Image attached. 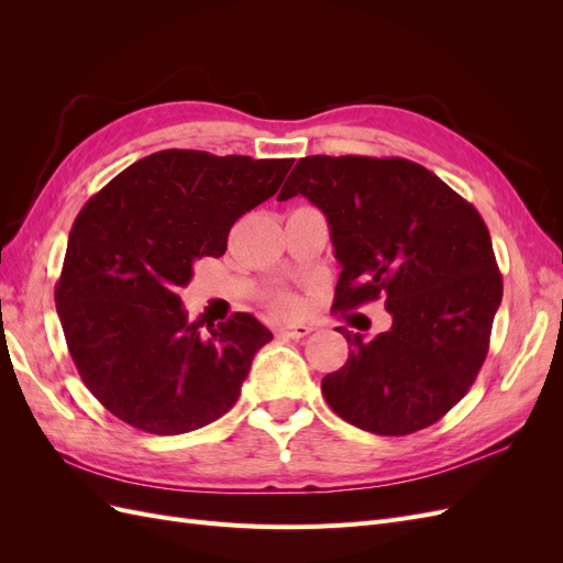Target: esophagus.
Masks as SVG:
<instances>
[{"mask_svg":"<svg viewBox=\"0 0 563 563\" xmlns=\"http://www.w3.org/2000/svg\"><path fill=\"white\" fill-rule=\"evenodd\" d=\"M312 329L305 327V323H284V327H279V335L284 338H294V340H300L308 335Z\"/></svg>","mask_w":563,"mask_h":563,"instance_id":"esophagus-1","label":"esophagus"}]
</instances>
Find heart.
<instances>
[{"instance_id": "heart-1", "label": "heart", "mask_w": 563, "mask_h": 563, "mask_svg": "<svg viewBox=\"0 0 563 563\" xmlns=\"http://www.w3.org/2000/svg\"><path fill=\"white\" fill-rule=\"evenodd\" d=\"M275 305H277L279 310H284V312H294L298 308V298L294 294H279L275 298Z\"/></svg>"}]
</instances>
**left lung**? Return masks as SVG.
<instances>
[{"label":"left lung","instance_id":"obj_1","mask_svg":"<svg viewBox=\"0 0 563 563\" xmlns=\"http://www.w3.org/2000/svg\"><path fill=\"white\" fill-rule=\"evenodd\" d=\"M308 197L327 216L343 267L335 310L385 298L391 327L321 380L350 424L380 437L430 428L467 395L503 300L488 228L470 201L401 157H302L279 201Z\"/></svg>","mask_w":563,"mask_h":563}]
</instances>
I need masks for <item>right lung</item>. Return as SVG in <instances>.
I'll use <instances>...</instances> for the list:
<instances>
[{"label": "right lung", "instance_id": "add662e5", "mask_svg": "<svg viewBox=\"0 0 563 563\" xmlns=\"http://www.w3.org/2000/svg\"><path fill=\"white\" fill-rule=\"evenodd\" d=\"M291 164L162 150L84 203L56 310L84 385L112 416L150 434H183L240 399L272 333L234 312L203 335L178 288L197 261L225 253L236 218L275 195Z\"/></svg>", "mask_w": 563, "mask_h": 563}]
</instances>
